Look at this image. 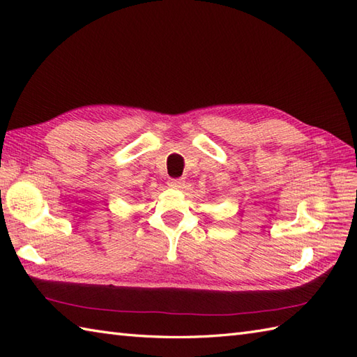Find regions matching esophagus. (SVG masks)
Listing matches in <instances>:
<instances>
[{
    "label": "esophagus",
    "mask_w": 357,
    "mask_h": 357,
    "mask_svg": "<svg viewBox=\"0 0 357 357\" xmlns=\"http://www.w3.org/2000/svg\"><path fill=\"white\" fill-rule=\"evenodd\" d=\"M184 183H185L184 179H169V183L167 184H169L170 188H183Z\"/></svg>",
    "instance_id": "obj_1"
}]
</instances>
